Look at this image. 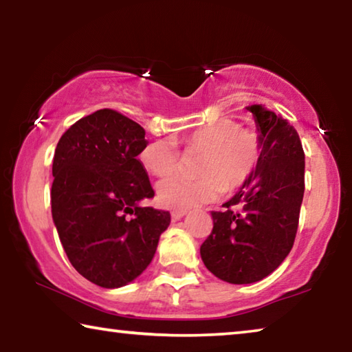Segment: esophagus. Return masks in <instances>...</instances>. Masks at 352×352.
I'll return each mask as SVG.
<instances>
[{
	"instance_id": "obj_1",
	"label": "esophagus",
	"mask_w": 352,
	"mask_h": 352,
	"mask_svg": "<svg viewBox=\"0 0 352 352\" xmlns=\"http://www.w3.org/2000/svg\"><path fill=\"white\" fill-rule=\"evenodd\" d=\"M184 214H186V210H174L170 212V217L172 220H180Z\"/></svg>"
}]
</instances>
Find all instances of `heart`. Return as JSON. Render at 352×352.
<instances>
[{
	"label": "heart",
	"mask_w": 352,
	"mask_h": 352,
	"mask_svg": "<svg viewBox=\"0 0 352 352\" xmlns=\"http://www.w3.org/2000/svg\"><path fill=\"white\" fill-rule=\"evenodd\" d=\"M177 142L186 153H200L194 166L197 177H170L158 184L160 204L177 210L204 205L220 190L228 194L242 188L256 170L262 152L259 136L233 119L206 124ZM178 160L177 147L164 140L147 142L140 152L142 168L155 177L174 174Z\"/></svg>",
	"instance_id": "obj_1"
}]
</instances>
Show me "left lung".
<instances>
[{"label": "left lung", "instance_id": "obj_1", "mask_svg": "<svg viewBox=\"0 0 352 352\" xmlns=\"http://www.w3.org/2000/svg\"><path fill=\"white\" fill-rule=\"evenodd\" d=\"M247 110L259 132V163L225 210L211 211L212 231L200 247L206 269L231 284L261 281L281 265L305 195V152L294 126L264 105Z\"/></svg>", "mask_w": 352, "mask_h": 352}]
</instances>
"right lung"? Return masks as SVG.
Instances as JSON below:
<instances>
[{
	"label": "right lung",
	"instance_id": "add662e5",
	"mask_svg": "<svg viewBox=\"0 0 352 352\" xmlns=\"http://www.w3.org/2000/svg\"><path fill=\"white\" fill-rule=\"evenodd\" d=\"M140 124L111 109L74 122L52 162L51 211L65 253L88 281L122 287L151 264L169 211L140 206L155 192L138 158Z\"/></svg>",
	"mask_w": 352,
	"mask_h": 352
}]
</instances>
